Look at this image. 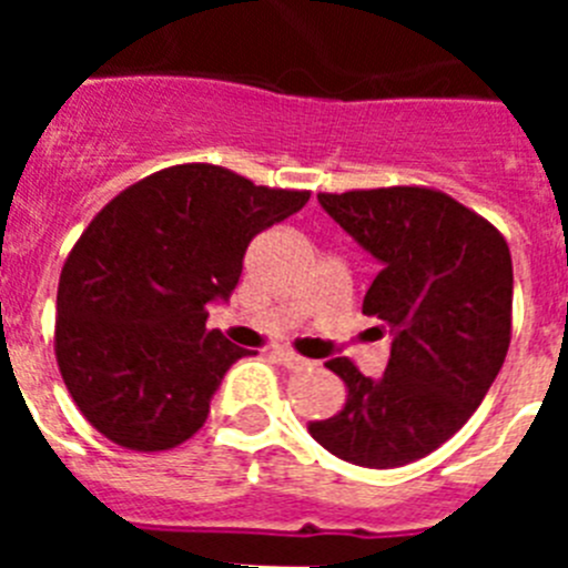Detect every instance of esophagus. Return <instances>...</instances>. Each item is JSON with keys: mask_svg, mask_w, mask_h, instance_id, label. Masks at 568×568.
<instances>
[{"mask_svg": "<svg viewBox=\"0 0 568 568\" xmlns=\"http://www.w3.org/2000/svg\"><path fill=\"white\" fill-rule=\"evenodd\" d=\"M273 358L281 361L284 366H290V369H307V366H313V361L301 358V355L293 353L290 346H275Z\"/></svg>", "mask_w": 568, "mask_h": 568, "instance_id": "34e87169", "label": "esophagus"}]
</instances>
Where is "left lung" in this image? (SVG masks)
<instances>
[{
  "label": "left lung",
  "instance_id": "left-lung-1",
  "mask_svg": "<svg viewBox=\"0 0 568 568\" xmlns=\"http://www.w3.org/2000/svg\"><path fill=\"white\" fill-rule=\"evenodd\" d=\"M318 202L378 258L361 310L389 327L393 349L378 381L349 358L327 361L346 400L307 429L349 464H413L458 433L504 366L509 244L484 215L418 184L318 193Z\"/></svg>",
  "mask_w": 568,
  "mask_h": 568
}]
</instances>
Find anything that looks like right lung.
Returning a JSON list of instances; mask_svg holds the SVG:
<instances>
[{"label": "right lung", "instance_id": "obj_1", "mask_svg": "<svg viewBox=\"0 0 568 568\" xmlns=\"http://www.w3.org/2000/svg\"><path fill=\"white\" fill-rule=\"evenodd\" d=\"M310 202L215 164H173L110 199L73 244L57 293L53 349L93 429L133 453L193 438L224 373L250 355L207 329L250 241Z\"/></svg>", "mask_w": 568, "mask_h": 568}]
</instances>
